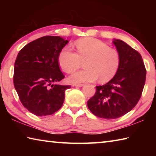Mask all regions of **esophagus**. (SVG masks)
<instances>
[{"mask_svg": "<svg viewBox=\"0 0 156 156\" xmlns=\"http://www.w3.org/2000/svg\"><path fill=\"white\" fill-rule=\"evenodd\" d=\"M73 86L79 87H81L84 86V84H73Z\"/></svg>", "mask_w": 156, "mask_h": 156, "instance_id": "esophagus-1", "label": "esophagus"}]
</instances>
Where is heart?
<instances>
[{"mask_svg":"<svg viewBox=\"0 0 156 156\" xmlns=\"http://www.w3.org/2000/svg\"><path fill=\"white\" fill-rule=\"evenodd\" d=\"M76 47V53L65 47L58 55L59 65L67 73L76 72L83 62L85 68L70 76L72 83L92 82L98 78L100 83H107L116 75L120 64L117 49L93 38L80 39Z\"/></svg>","mask_w":156,"mask_h":156,"instance_id":"obj_1","label":"heart"}]
</instances>
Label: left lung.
I'll return each instance as SVG.
<instances>
[{"instance_id":"8db88e82","label":"left lung","mask_w":156,"mask_h":156,"mask_svg":"<svg viewBox=\"0 0 156 156\" xmlns=\"http://www.w3.org/2000/svg\"><path fill=\"white\" fill-rule=\"evenodd\" d=\"M120 56L116 75L96 91L87 101L92 113L105 119H115L136 106L143 91L147 71L140 54L125 42L113 41Z\"/></svg>"}]
</instances>
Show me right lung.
<instances>
[{"label":"right lung","mask_w":156,"mask_h":156,"mask_svg":"<svg viewBox=\"0 0 156 156\" xmlns=\"http://www.w3.org/2000/svg\"><path fill=\"white\" fill-rule=\"evenodd\" d=\"M68 43L60 36H43L26 44L18 53L14 87L21 103L34 115H51L62 106L65 91L71 86L58 84L65 78L58 55Z\"/></svg>","instance_id":"obj_1"}]
</instances>
